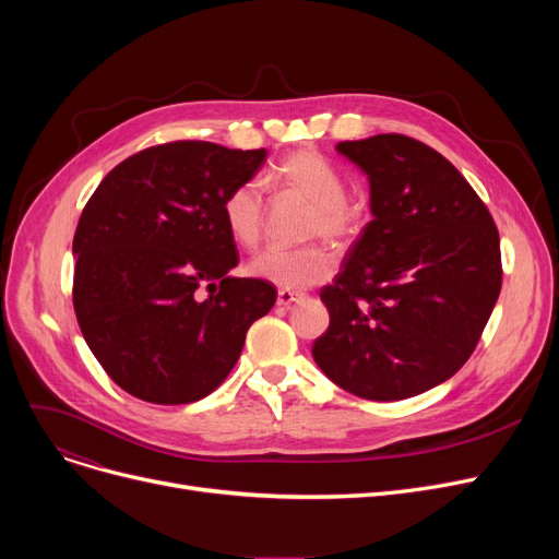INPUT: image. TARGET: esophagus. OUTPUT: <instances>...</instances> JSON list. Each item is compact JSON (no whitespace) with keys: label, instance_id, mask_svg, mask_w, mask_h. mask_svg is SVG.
I'll return each instance as SVG.
<instances>
[{"label":"esophagus","instance_id":"obj_1","mask_svg":"<svg viewBox=\"0 0 559 559\" xmlns=\"http://www.w3.org/2000/svg\"><path fill=\"white\" fill-rule=\"evenodd\" d=\"M304 299V295H297V292H287V289H278V297L276 304L281 308H289L292 304H299Z\"/></svg>","mask_w":559,"mask_h":559}]
</instances>
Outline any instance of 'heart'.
<instances>
[{"mask_svg":"<svg viewBox=\"0 0 559 559\" xmlns=\"http://www.w3.org/2000/svg\"><path fill=\"white\" fill-rule=\"evenodd\" d=\"M270 181L287 197L310 205L306 238L346 242L356 238L362 215L346 199L344 174L314 150L285 156L270 174ZM222 217L230 238L240 247H255L264 226V197L258 181L235 186L224 203ZM335 272V255L324 245L304 249H267L249 262V274L287 292H301L324 283Z\"/></svg>","mask_w":559,"mask_h":559,"instance_id":"heart-1","label":"heart"}]
</instances>
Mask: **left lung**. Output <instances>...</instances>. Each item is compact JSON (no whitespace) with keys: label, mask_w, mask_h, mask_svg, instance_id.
<instances>
[{"label":"left lung","mask_w":559,"mask_h":559,"mask_svg":"<svg viewBox=\"0 0 559 559\" xmlns=\"http://www.w3.org/2000/svg\"><path fill=\"white\" fill-rule=\"evenodd\" d=\"M337 152L369 179L373 219L321 289L331 324L312 358L335 385L401 401L474 354L501 295V240L476 190L432 146L401 133Z\"/></svg>","instance_id":"8db88e82"}]
</instances>
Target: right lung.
Here are the masks:
<instances>
[{"mask_svg":"<svg viewBox=\"0 0 559 559\" xmlns=\"http://www.w3.org/2000/svg\"><path fill=\"white\" fill-rule=\"evenodd\" d=\"M267 158L176 140L138 152L106 174L81 213L72 301L104 371L135 399L192 403L215 392L238 362L249 326L274 285L235 278L226 194ZM209 284L212 297L195 289Z\"/></svg>","mask_w":559,"mask_h":559,"instance_id":"obj_1","label":"right lung"}]
</instances>
